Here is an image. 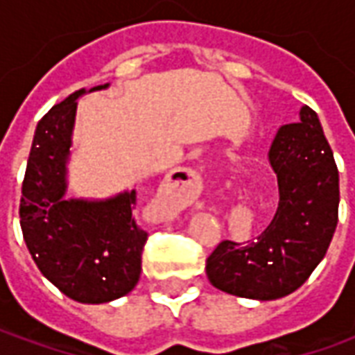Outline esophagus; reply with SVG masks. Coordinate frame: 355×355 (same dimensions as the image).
<instances>
[{"label":"esophagus","mask_w":355,"mask_h":355,"mask_svg":"<svg viewBox=\"0 0 355 355\" xmlns=\"http://www.w3.org/2000/svg\"><path fill=\"white\" fill-rule=\"evenodd\" d=\"M201 193V177L192 169H177L171 173L162 186V198L167 207L180 209L192 205ZM196 207H201L198 203Z\"/></svg>","instance_id":"esophagus-1"}]
</instances>
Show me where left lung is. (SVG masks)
Wrapping results in <instances>:
<instances>
[{
	"label": "left lung",
	"instance_id": "left-lung-1",
	"mask_svg": "<svg viewBox=\"0 0 355 355\" xmlns=\"http://www.w3.org/2000/svg\"><path fill=\"white\" fill-rule=\"evenodd\" d=\"M282 125L268 150L279 205L261 236L224 239L205 261L209 282L236 297L274 300L297 291L329 249L338 223V169L318 114Z\"/></svg>",
	"mask_w": 355,
	"mask_h": 355
}]
</instances>
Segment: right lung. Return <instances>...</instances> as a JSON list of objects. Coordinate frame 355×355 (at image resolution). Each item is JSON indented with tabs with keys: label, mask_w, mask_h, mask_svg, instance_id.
Returning <instances> with one entry per match:
<instances>
[{
	"label": "right lung",
	"mask_w": 355,
	"mask_h": 355,
	"mask_svg": "<svg viewBox=\"0 0 355 355\" xmlns=\"http://www.w3.org/2000/svg\"><path fill=\"white\" fill-rule=\"evenodd\" d=\"M98 85L91 91H98ZM80 89L40 119L20 198V228L32 259L66 297L102 304L135 289L148 232L132 215L137 192L106 201L66 200V159Z\"/></svg>",
	"instance_id": "obj_1"
}]
</instances>
